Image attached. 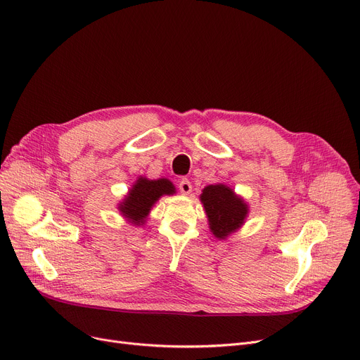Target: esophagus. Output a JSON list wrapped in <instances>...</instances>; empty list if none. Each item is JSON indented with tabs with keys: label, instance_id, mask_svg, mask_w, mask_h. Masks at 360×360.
Here are the masks:
<instances>
[{
	"label": "esophagus",
	"instance_id": "obj_1",
	"mask_svg": "<svg viewBox=\"0 0 360 360\" xmlns=\"http://www.w3.org/2000/svg\"><path fill=\"white\" fill-rule=\"evenodd\" d=\"M179 191L181 193L184 194V195H188L191 191H193V185H191V182H189V179H186V178H182L181 181H179Z\"/></svg>",
	"mask_w": 360,
	"mask_h": 360
}]
</instances>
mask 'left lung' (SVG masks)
I'll use <instances>...</instances> for the list:
<instances>
[{
  "mask_svg": "<svg viewBox=\"0 0 360 360\" xmlns=\"http://www.w3.org/2000/svg\"><path fill=\"white\" fill-rule=\"evenodd\" d=\"M208 217L210 230L217 238H226L240 229L249 214V207L224 184L208 185L200 195Z\"/></svg>",
  "mask_w": 360,
  "mask_h": 360,
  "instance_id": "1",
  "label": "left lung"
}]
</instances>
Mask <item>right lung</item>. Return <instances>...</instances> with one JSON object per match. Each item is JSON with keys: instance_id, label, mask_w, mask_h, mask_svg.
Segmentation results:
<instances>
[{"instance_id": "add662e5", "label": "right lung", "mask_w": 360, "mask_h": 360, "mask_svg": "<svg viewBox=\"0 0 360 360\" xmlns=\"http://www.w3.org/2000/svg\"><path fill=\"white\" fill-rule=\"evenodd\" d=\"M172 194H175V186L169 179L160 178L152 181L140 176L124 197L123 202H120L118 210L131 224L143 226L153 204L162 195Z\"/></svg>"}]
</instances>
